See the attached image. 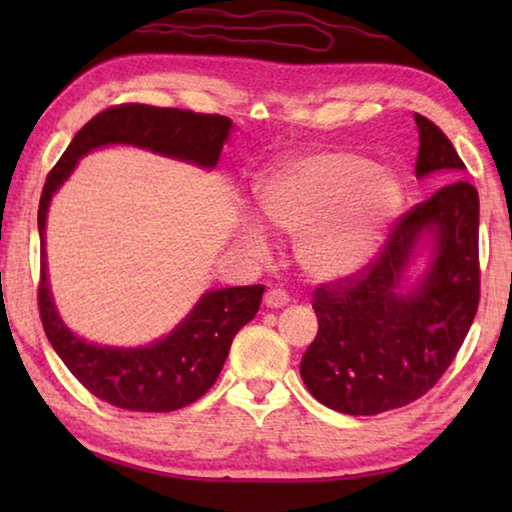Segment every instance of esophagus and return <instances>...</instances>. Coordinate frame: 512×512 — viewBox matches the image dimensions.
<instances>
[{
  "label": "esophagus",
  "mask_w": 512,
  "mask_h": 512,
  "mask_svg": "<svg viewBox=\"0 0 512 512\" xmlns=\"http://www.w3.org/2000/svg\"><path fill=\"white\" fill-rule=\"evenodd\" d=\"M264 305L271 307V309H280L284 305H289V293L284 289H277V287L268 289L266 296H264Z\"/></svg>",
  "instance_id": "1"
}]
</instances>
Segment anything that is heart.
Instances as JSON below:
<instances>
[{"mask_svg":"<svg viewBox=\"0 0 512 512\" xmlns=\"http://www.w3.org/2000/svg\"><path fill=\"white\" fill-rule=\"evenodd\" d=\"M264 219L298 239V262L316 280H345L375 262L404 205L393 171L354 153L327 151L275 167L257 187ZM255 246L262 232L246 230Z\"/></svg>","mask_w":512,"mask_h":512,"instance_id":"heart-1","label":"heart"}]
</instances>
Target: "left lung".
<instances>
[{"instance_id":"left-lung-1","label":"left lung","mask_w":512,"mask_h":512,"mask_svg":"<svg viewBox=\"0 0 512 512\" xmlns=\"http://www.w3.org/2000/svg\"><path fill=\"white\" fill-rule=\"evenodd\" d=\"M415 176L452 180L395 221L366 271L314 291L318 334L300 375L320 404L377 415L418 400L452 366L479 309V192L440 128L415 112ZM422 243L430 266L413 285L405 271Z\"/></svg>"}]
</instances>
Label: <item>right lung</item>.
Returning a JSON list of instances; mask_svg holds the SVG:
<instances>
[{"instance_id":"right-lung-1","label":"right lung","mask_w":512,"mask_h":512,"mask_svg":"<svg viewBox=\"0 0 512 512\" xmlns=\"http://www.w3.org/2000/svg\"><path fill=\"white\" fill-rule=\"evenodd\" d=\"M232 121L221 115L192 110L153 108L124 103L92 117L63 158L49 171L38 207L40 287L38 307L49 343L69 372L92 395L128 411L167 413L183 409L210 391L219 377L230 345L241 327L255 318L262 305V284L214 289L196 302L187 318L164 339L144 348H110L76 336L58 316L51 298L45 255V225L51 196L69 178L76 162L108 144H131L212 169L219 162Z\"/></svg>"}]
</instances>
